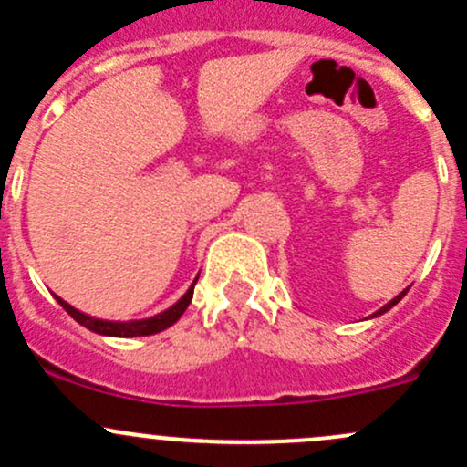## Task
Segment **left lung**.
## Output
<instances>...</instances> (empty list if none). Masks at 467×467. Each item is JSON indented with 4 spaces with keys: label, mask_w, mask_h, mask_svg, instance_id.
<instances>
[{
    "label": "left lung",
    "mask_w": 467,
    "mask_h": 467,
    "mask_svg": "<svg viewBox=\"0 0 467 467\" xmlns=\"http://www.w3.org/2000/svg\"><path fill=\"white\" fill-rule=\"evenodd\" d=\"M404 294H407V289H404V291H402V294H400V296H395V298H393V300H390V303H386V305H384V307H381V309H378V312H375V314H373V317H379V314L389 312V309H390V307H395V305H398V303H400V300H402V296H404Z\"/></svg>",
    "instance_id": "left-lung-1"
}]
</instances>
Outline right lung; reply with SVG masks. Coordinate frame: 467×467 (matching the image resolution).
I'll use <instances>...</instances> for the list:
<instances>
[{
	"mask_svg": "<svg viewBox=\"0 0 467 467\" xmlns=\"http://www.w3.org/2000/svg\"><path fill=\"white\" fill-rule=\"evenodd\" d=\"M196 280H199V277H196ZM196 280L192 282V286L187 289V294L182 296L176 305H171V307L164 309V312L155 314V317L142 318V321H103V318H94V317H89V314H83L81 309L72 307V305L65 303V300L58 298V296H56V300H58L60 307H63L65 312L74 318V321L81 323L83 327L89 329V332L103 334V337H124V338L149 337V334H158V332H162V329L171 327V325L176 323L182 314H185V309L190 307V303H192V296H194Z\"/></svg>",
	"mask_w": 467,
	"mask_h": 467,
	"instance_id": "right-lung-1",
	"label": "right lung"
}]
</instances>
